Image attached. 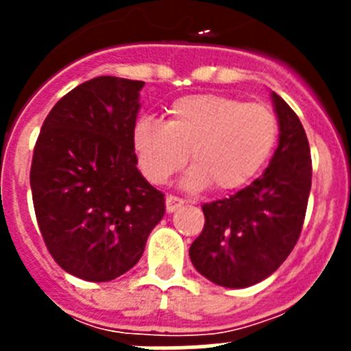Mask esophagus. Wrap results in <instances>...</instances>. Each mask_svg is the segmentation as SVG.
<instances>
[{
	"mask_svg": "<svg viewBox=\"0 0 351 351\" xmlns=\"http://www.w3.org/2000/svg\"><path fill=\"white\" fill-rule=\"evenodd\" d=\"M165 206H167V213H176L178 209H181L182 206H184V200H181V198L173 197V195H169V197L165 198Z\"/></svg>",
	"mask_w": 351,
	"mask_h": 351,
	"instance_id": "1",
	"label": "esophagus"
}]
</instances>
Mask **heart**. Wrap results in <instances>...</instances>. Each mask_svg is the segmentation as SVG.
<instances>
[{"label": "heart", "instance_id": "obj_1", "mask_svg": "<svg viewBox=\"0 0 351 351\" xmlns=\"http://www.w3.org/2000/svg\"><path fill=\"white\" fill-rule=\"evenodd\" d=\"M278 138V119L267 105L225 95H191L173 101L161 125L141 119L132 144L138 169L154 184L169 181L188 160L182 184L237 190L260 172Z\"/></svg>", "mask_w": 351, "mask_h": 351}]
</instances>
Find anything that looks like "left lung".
Here are the masks:
<instances>
[{
  "label": "left lung",
  "mask_w": 351,
  "mask_h": 351,
  "mask_svg": "<svg viewBox=\"0 0 351 351\" xmlns=\"http://www.w3.org/2000/svg\"><path fill=\"white\" fill-rule=\"evenodd\" d=\"M280 125L278 149L265 172L230 198L204 204L202 234L190 258L204 278L225 288H246L269 278L287 260L302 230L311 154L297 114L271 93Z\"/></svg>",
  "instance_id": "1"
}]
</instances>
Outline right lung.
Instances as JSON below:
<instances>
[{
    "mask_svg": "<svg viewBox=\"0 0 351 351\" xmlns=\"http://www.w3.org/2000/svg\"><path fill=\"white\" fill-rule=\"evenodd\" d=\"M142 80L96 77L52 107L31 163L36 221L61 269L110 281L141 260L165 198L137 169Z\"/></svg>",
    "mask_w": 351,
    "mask_h": 351,
    "instance_id": "right-lung-1",
    "label": "right lung"
}]
</instances>
